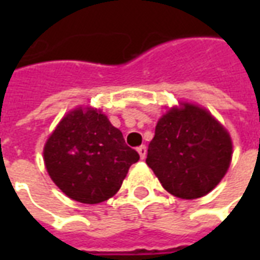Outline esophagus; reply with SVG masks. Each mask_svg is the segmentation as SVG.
<instances>
[{
  "instance_id": "esophagus-1",
  "label": "esophagus",
  "mask_w": 260,
  "mask_h": 260,
  "mask_svg": "<svg viewBox=\"0 0 260 260\" xmlns=\"http://www.w3.org/2000/svg\"><path fill=\"white\" fill-rule=\"evenodd\" d=\"M138 152H139V155H140V158L144 159V158H146V155H147V147L144 146V144H143V146H140V147H138Z\"/></svg>"
}]
</instances>
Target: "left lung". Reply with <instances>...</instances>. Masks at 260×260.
I'll return each mask as SVG.
<instances>
[{
  "mask_svg": "<svg viewBox=\"0 0 260 260\" xmlns=\"http://www.w3.org/2000/svg\"><path fill=\"white\" fill-rule=\"evenodd\" d=\"M159 118L146 163L175 197L194 200L220 183L230 169L228 131L201 106L183 102Z\"/></svg>",
  "mask_w": 260,
  "mask_h": 260,
  "instance_id": "obj_1",
  "label": "left lung"
}]
</instances>
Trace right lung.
I'll list each match as a JSON object with an SVG mask.
<instances>
[{
  "instance_id": "1",
  "label": "right lung",
  "mask_w": 260,
  "mask_h": 260,
  "mask_svg": "<svg viewBox=\"0 0 260 260\" xmlns=\"http://www.w3.org/2000/svg\"><path fill=\"white\" fill-rule=\"evenodd\" d=\"M43 155L55 185L82 204L113 197L140 158L126 146L121 131L94 108L67 113L47 139Z\"/></svg>"
}]
</instances>
